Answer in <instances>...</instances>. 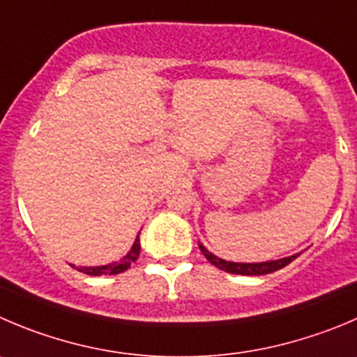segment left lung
I'll return each instance as SVG.
<instances>
[{
    "instance_id": "left-lung-1",
    "label": "left lung",
    "mask_w": 357,
    "mask_h": 357,
    "mask_svg": "<svg viewBox=\"0 0 357 357\" xmlns=\"http://www.w3.org/2000/svg\"><path fill=\"white\" fill-rule=\"evenodd\" d=\"M199 250L203 252V256L217 266L219 270L227 271V273H236V275H266L271 273V271H277L280 268L287 266L291 261H294L298 257L296 256H289V257H284V259H277V261H266V263H231V261H224L220 257L213 256L212 252L205 249L203 245H199Z\"/></svg>"
}]
</instances>
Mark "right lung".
<instances>
[{"mask_svg": "<svg viewBox=\"0 0 357 357\" xmlns=\"http://www.w3.org/2000/svg\"><path fill=\"white\" fill-rule=\"evenodd\" d=\"M138 254H140V240H135L133 247H131V250L128 254H126L124 257H122L121 261H117V263H112V264H107V266H80L77 268L79 271H82V273H87V275H94V277H100V275H117V273H122V271H126L128 268L131 266V264L135 263V261L138 259Z\"/></svg>", "mask_w": 357, "mask_h": 357, "instance_id": "1", "label": "right lung"}]
</instances>
